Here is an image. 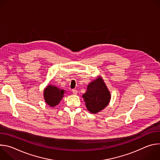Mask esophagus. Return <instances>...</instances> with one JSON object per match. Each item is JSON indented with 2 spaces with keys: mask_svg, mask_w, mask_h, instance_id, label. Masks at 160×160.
<instances>
[{
  "mask_svg": "<svg viewBox=\"0 0 160 160\" xmlns=\"http://www.w3.org/2000/svg\"><path fill=\"white\" fill-rule=\"evenodd\" d=\"M72 91V92H73V94H77L78 92H77V90L76 89H73Z\"/></svg>",
  "mask_w": 160,
  "mask_h": 160,
  "instance_id": "obj_1",
  "label": "esophagus"
}]
</instances>
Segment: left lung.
<instances>
[{"instance_id":"1","label":"left lung","mask_w":160,"mask_h":160,"mask_svg":"<svg viewBox=\"0 0 160 160\" xmlns=\"http://www.w3.org/2000/svg\"><path fill=\"white\" fill-rule=\"evenodd\" d=\"M82 98L87 110L91 113L96 114L108 105L111 94L102 77H98L88 85Z\"/></svg>"}]
</instances>
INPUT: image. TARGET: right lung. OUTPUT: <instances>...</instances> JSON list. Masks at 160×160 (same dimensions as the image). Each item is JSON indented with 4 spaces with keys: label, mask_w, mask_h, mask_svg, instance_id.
Returning a JSON list of instances; mask_svg holds the SVG:
<instances>
[{
    "label": "right lung",
    "mask_w": 160,
    "mask_h": 160,
    "mask_svg": "<svg viewBox=\"0 0 160 160\" xmlns=\"http://www.w3.org/2000/svg\"><path fill=\"white\" fill-rule=\"evenodd\" d=\"M65 90L58 88L56 86L48 85L43 90V97L45 102L51 107L58 105L64 96Z\"/></svg>",
    "instance_id": "right-lung-1"
}]
</instances>
